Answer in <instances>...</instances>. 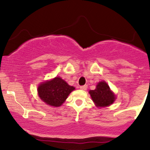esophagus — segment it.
<instances>
[{"label":"esophagus","mask_w":150,"mask_h":150,"mask_svg":"<svg viewBox=\"0 0 150 150\" xmlns=\"http://www.w3.org/2000/svg\"><path fill=\"white\" fill-rule=\"evenodd\" d=\"M80 89H82V90H86V89H87V85H83V86H80Z\"/></svg>","instance_id":"obj_1"}]
</instances>
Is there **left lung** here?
<instances>
[{
    "label": "left lung",
    "mask_w": 150,
    "mask_h": 150,
    "mask_svg": "<svg viewBox=\"0 0 150 150\" xmlns=\"http://www.w3.org/2000/svg\"><path fill=\"white\" fill-rule=\"evenodd\" d=\"M96 106L105 107L112 104L116 99L114 93L110 89L109 86L104 81L97 84L96 89L89 92Z\"/></svg>",
    "instance_id": "8db88e82"
}]
</instances>
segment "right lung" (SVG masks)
Here are the masks:
<instances>
[{
	"instance_id": "1",
	"label": "right lung",
	"mask_w": 150,
	"mask_h": 150,
	"mask_svg": "<svg viewBox=\"0 0 150 150\" xmlns=\"http://www.w3.org/2000/svg\"><path fill=\"white\" fill-rule=\"evenodd\" d=\"M75 87L70 86L61 77H57L42 82L38 87V95L49 106H61Z\"/></svg>"
}]
</instances>
